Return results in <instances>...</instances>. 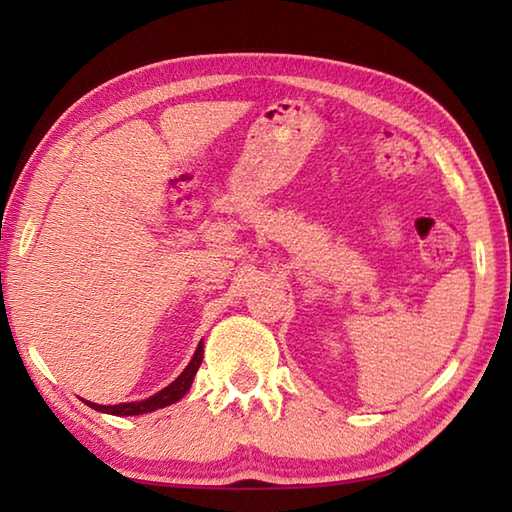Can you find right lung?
<instances>
[{
  "instance_id": "obj_1",
  "label": "right lung",
  "mask_w": 512,
  "mask_h": 512,
  "mask_svg": "<svg viewBox=\"0 0 512 512\" xmlns=\"http://www.w3.org/2000/svg\"><path fill=\"white\" fill-rule=\"evenodd\" d=\"M202 354H204V345L200 341L198 350H195L187 369H184V372L176 380H173L169 387L158 391L156 396H151L147 400L121 402V405H96V402H88V400H85V402H88L92 409L103 411V413H112V416H138V413H149V411H156V409H162L167 405H173V402H178L189 391V387L193 383V376L202 365Z\"/></svg>"
}]
</instances>
